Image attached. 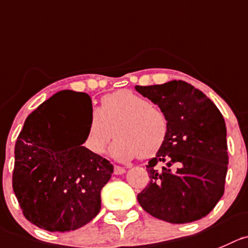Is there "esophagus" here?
Returning a JSON list of instances; mask_svg holds the SVG:
<instances>
[{"mask_svg":"<svg viewBox=\"0 0 248 248\" xmlns=\"http://www.w3.org/2000/svg\"><path fill=\"white\" fill-rule=\"evenodd\" d=\"M124 173H125V168H123V167H119V166H114L115 175H122V174Z\"/></svg>","mask_w":248,"mask_h":248,"instance_id":"1","label":"esophagus"}]
</instances>
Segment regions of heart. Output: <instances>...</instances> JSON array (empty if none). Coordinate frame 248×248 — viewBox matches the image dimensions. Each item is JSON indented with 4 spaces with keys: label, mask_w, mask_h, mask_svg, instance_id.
<instances>
[{
    "label": "heart",
    "mask_w": 248,
    "mask_h": 248,
    "mask_svg": "<svg viewBox=\"0 0 248 248\" xmlns=\"http://www.w3.org/2000/svg\"><path fill=\"white\" fill-rule=\"evenodd\" d=\"M109 148L114 159L130 161L141 155L150 158L157 155L168 136V119L161 108L148 102L147 98L130 90H118L106 95L101 107L90 114L84 146L93 155H100Z\"/></svg>",
    "instance_id": "1"
}]
</instances>
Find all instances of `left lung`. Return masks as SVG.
I'll return each instance as SVG.
<instances>
[{
  "label": "left lung",
  "instance_id": "left-lung-1",
  "mask_svg": "<svg viewBox=\"0 0 248 248\" xmlns=\"http://www.w3.org/2000/svg\"><path fill=\"white\" fill-rule=\"evenodd\" d=\"M135 89L158 105L169 125L163 147L146 166L151 180L138 195L139 203L168 223L203 218L225 186L229 157L223 115L202 91L181 80ZM158 163L166 166L157 169Z\"/></svg>",
  "mask_w": 248,
  "mask_h": 248
}]
</instances>
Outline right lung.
<instances>
[{"mask_svg":"<svg viewBox=\"0 0 248 248\" xmlns=\"http://www.w3.org/2000/svg\"><path fill=\"white\" fill-rule=\"evenodd\" d=\"M93 112L90 96L63 90L27 118L14 148L12 185L25 218L47 232H70L101 209V190L113 173L106 158L81 146L69 110Z\"/></svg>","mask_w":248,"mask_h":248,"instance_id":"obj_1","label":"right lung"}]
</instances>
